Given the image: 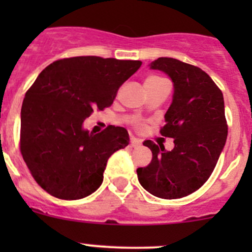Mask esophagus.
<instances>
[{
	"instance_id": "34e87169",
	"label": "esophagus",
	"mask_w": 252,
	"mask_h": 252,
	"mask_svg": "<svg viewBox=\"0 0 252 252\" xmlns=\"http://www.w3.org/2000/svg\"><path fill=\"white\" fill-rule=\"evenodd\" d=\"M130 145H131V147H139L141 145V141L139 140V139H136V138H131L130 139Z\"/></svg>"
}]
</instances>
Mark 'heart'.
<instances>
[{
  "label": "heart",
  "mask_w": 252,
  "mask_h": 252,
  "mask_svg": "<svg viewBox=\"0 0 252 252\" xmlns=\"http://www.w3.org/2000/svg\"><path fill=\"white\" fill-rule=\"evenodd\" d=\"M162 78H159V77H149L146 79V80H145V84H147V83H154V81H157V80H161Z\"/></svg>",
  "instance_id": "b5f03b06"
}]
</instances>
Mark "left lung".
<instances>
[{"mask_svg": "<svg viewBox=\"0 0 252 252\" xmlns=\"http://www.w3.org/2000/svg\"><path fill=\"white\" fill-rule=\"evenodd\" d=\"M151 69L162 70L173 81V101L159 133L174 139V149L164 151V146L144 141L152 159L136 173L142 188L154 196L180 199L200 189L217 164L228 135L224 100L201 68L159 57L151 63Z\"/></svg>", "mask_w": 252, "mask_h": 252, "instance_id": "1", "label": "left lung"}]
</instances>
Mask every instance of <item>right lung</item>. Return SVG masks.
Returning <instances> with one entry per match:
<instances>
[{"label":"right lung","instance_id":"right-lung-1","mask_svg":"<svg viewBox=\"0 0 252 252\" xmlns=\"http://www.w3.org/2000/svg\"><path fill=\"white\" fill-rule=\"evenodd\" d=\"M140 61L79 56L51 63L25 94L20 152L35 182L52 196L78 200L100 188L112 154L129 144L123 126L84 130L95 110L110 107Z\"/></svg>","mask_w":252,"mask_h":252}]
</instances>
